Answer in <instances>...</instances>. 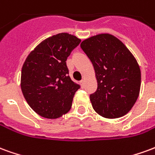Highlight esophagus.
I'll use <instances>...</instances> for the list:
<instances>
[{"label": "esophagus", "instance_id": "esophagus-1", "mask_svg": "<svg viewBox=\"0 0 155 155\" xmlns=\"http://www.w3.org/2000/svg\"><path fill=\"white\" fill-rule=\"evenodd\" d=\"M81 84L82 85V86H84V80H82V81H81Z\"/></svg>", "mask_w": 155, "mask_h": 155}]
</instances>
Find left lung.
<instances>
[{
  "label": "left lung",
  "instance_id": "left-lung-1",
  "mask_svg": "<svg viewBox=\"0 0 155 155\" xmlns=\"http://www.w3.org/2000/svg\"><path fill=\"white\" fill-rule=\"evenodd\" d=\"M81 47L92 62L97 79V90L90 95L93 109L108 119L124 116L140 94L141 73L135 58L110 34L86 39Z\"/></svg>",
  "mask_w": 155,
  "mask_h": 155
}]
</instances>
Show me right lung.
I'll return each mask as SVG.
<instances>
[{
  "label": "right lung",
  "mask_w": 155,
  "mask_h": 155,
  "mask_svg": "<svg viewBox=\"0 0 155 155\" xmlns=\"http://www.w3.org/2000/svg\"><path fill=\"white\" fill-rule=\"evenodd\" d=\"M81 40L60 33L45 40L29 54L21 71L25 101L41 116L56 119L71 110L81 85L69 75L66 61Z\"/></svg>",
  "instance_id": "obj_1"
}]
</instances>
